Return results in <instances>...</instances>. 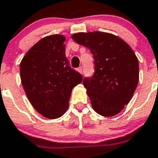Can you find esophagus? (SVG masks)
I'll use <instances>...</instances> for the list:
<instances>
[{
    "mask_svg": "<svg viewBox=\"0 0 158 158\" xmlns=\"http://www.w3.org/2000/svg\"><path fill=\"white\" fill-rule=\"evenodd\" d=\"M77 71H79V73H83V68H82V67H79V68H77Z\"/></svg>",
    "mask_w": 158,
    "mask_h": 158,
    "instance_id": "obj_1",
    "label": "esophagus"
}]
</instances>
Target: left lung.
<instances>
[{"instance_id":"left-lung-1","label":"left lung","mask_w":158,"mask_h":158,"mask_svg":"<svg viewBox=\"0 0 158 158\" xmlns=\"http://www.w3.org/2000/svg\"><path fill=\"white\" fill-rule=\"evenodd\" d=\"M71 37L94 56V74L83 79L93 109L105 117L118 114L138 83L139 65L134 51L123 40L107 32H79Z\"/></svg>"}]
</instances>
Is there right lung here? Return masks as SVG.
<instances>
[{
	"label": "right lung",
	"mask_w": 158,
	"mask_h": 158,
	"mask_svg": "<svg viewBox=\"0 0 158 158\" xmlns=\"http://www.w3.org/2000/svg\"><path fill=\"white\" fill-rule=\"evenodd\" d=\"M65 37L41 39L20 63V79L29 102L48 118L61 117L68 110L71 90L83 80L65 56Z\"/></svg>",
	"instance_id": "obj_1"
}]
</instances>
